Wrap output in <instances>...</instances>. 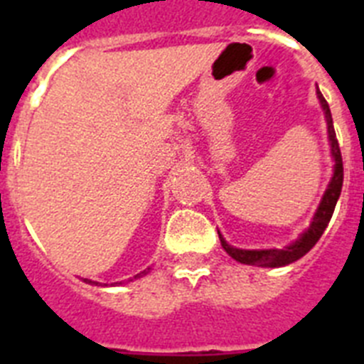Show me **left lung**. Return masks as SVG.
Listing matches in <instances>:
<instances>
[{
    "label": "left lung",
    "mask_w": 364,
    "mask_h": 364,
    "mask_svg": "<svg viewBox=\"0 0 364 364\" xmlns=\"http://www.w3.org/2000/svg\"><path fill=\"white\" fill-rule=\"evenodd\" d=\"M317 96H319V102L324 109V117H326L328 125V140H330L333 162H336V166H333V176L332 180H330V184H328V189L324 191L323 200H321L319 208L315 211L310 228H308L295 242H291L290 246H286L284 250H239V247L230 246L226 240L222 239V235L218 233L222 247L226 250V253L231 259H235L237 262H240V264L262 266V268H281V266L291 264V262H295V260H299L301 257L306 255L311 247L317 244V240L321 239L323 231L326 230L328 222L332 218L337 198H339L341 195V188H343V156H341L339 142H337L336 129H333L332 122V112H330V107H328V102L324 100V96L321 95L319 89H317Z\"/></svg>",
    "instance_id": "8db88e82"
}]
</instances>
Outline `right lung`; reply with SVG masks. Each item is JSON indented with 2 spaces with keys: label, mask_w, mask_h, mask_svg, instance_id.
Listing matches in <instances>:
<instances>
[{
  "label": "right lung",
  "mask_w": 364,
  "mask_h": 364,
  "mask_svg": "<svg viewBox=\"0 0 364 364\" xmlns=\"http://www.w3.org/2000/svg\"><path fill=\"white\" fill-rule=\"evenodd\" d=\"M142 275H146V272H142V273H138V275H134V279L142 277ZM83 281H85V282H89V284H91V282H92V284H98V282H95V281H89V279H83Z\"/></svg>",
  "instance_id": "obj_1"
}]
</instances>
